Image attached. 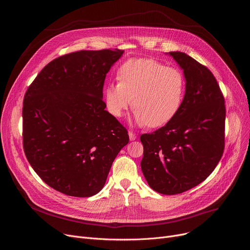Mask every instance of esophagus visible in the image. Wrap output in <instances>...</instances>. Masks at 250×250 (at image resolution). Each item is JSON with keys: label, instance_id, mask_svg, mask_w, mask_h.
<instances>
[{"label": "esophagus", "instance_id": "1", "mask_svg": "<svg viewBox=\"0 0 250 250\" xmlns=\"http://www.w3.org/2000/svg\"><path fill=\"white\" fill-rule=\"evenodd\" d=\"M128 136H129V139L132 141V140H134L135 138H136V134L135 133H133L132 131H128Z\"/></svg>", "mask_w": 250, "mask_h": 250}]
</instances>
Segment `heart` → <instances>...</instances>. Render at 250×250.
Listing matches in <instances>:
<instances>
[{
    "label": "heart",
    "mask_w": 250,
    "mask_h": 250,
    "mask_svg": "<svg viewBox=\"0 0 250 250\" xmlns=\"http://www.w3.org/2000/svg\"><path fill=\"white\" fill-rule=\"evenodd\" d=\"M118 82L104 89V101L115 118L123 117L131 100L133 121L138 126L156 128L170 123L180 112L186 82L179 69L149 58L125 61L118 71Z\"/></svg>",
    "instance_id": "heart-1"
}]
</instances>
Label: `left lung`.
Segmentation results:
<instances>
[{
  "label": "left lung",
  "mask_w": 250,
  "mask_h": 250,
  "mask_svg": "<svg viewBox=\"0 0 250 250\" xmlns=\"http://www.w3.org/2000/svg\"><path fill=\"white\" fill-rule=\"evenodd\" d=\"M183 70L186 93L182 108L167 125L140 136V166L154 191L183 193L213 171L225 148V99L210 71L184 52L165 53Z\"/></svg>",
  "instance_id": "8db88e82"
}]
</instances>
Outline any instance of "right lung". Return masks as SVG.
<instances>
[{
  "label": "right lung",
  "instance_id": "obj_1",
  "mask_svg": "<svg viewBox=\"0 0 250 250\" xmlns=\"http://www.w3.org/2000/svg\"><path fill=\"white\" fill-rule=\"evenodd\" d=\"M124 50H81L48 63L28 87L22 108L25 156L42 179L72 197L99 193L127 130L105 111L106 73Z\"/></svg>",
  "mask_w": 250,
  "mask_h": 250
}]
</instances>
